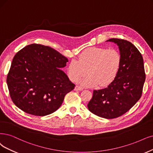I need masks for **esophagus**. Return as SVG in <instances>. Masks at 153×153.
I'll return each mask as SVG.
<instances>
[{"mask_svg": "<svg viewBox=\"0 0 153 153\" xmlns=\"http://www.w3.org/2000/svg\"><path fill=\"white\" fill-rule=\"evenodd\" d=\"M75 90H76V91H82V90H83V88L80 87L79 86H76Z\"/></svg>", "mask_w": 153, "mask_h": 153, "instance_id": "1", "label": "esophagus"}]
</instances>
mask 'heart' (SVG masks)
Masks as SVG:
<instances>
[{"label": "heart", "instance_id": "heart-1", "mask_svg": "<svg viewBox=\"0 0 153 153\" xmlns=\"http://www.w3.org/2000/svg\"><path fill=\"white\" fill-rule=\"evenodd\" d=\"M122 56L116 48L89 47L84 50L77 60H72L67 67L70 80L76 82L86 73L80 82L85 86L104 87L109 85L117 76Z\"/></svg>", "mask_w": 153, "mask_h": 153}]
</instances>
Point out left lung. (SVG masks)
<instances>
[{
  "label": "left lung",
  "instance_id": "8db88e82",
  "mask_svg": "<svg viewBox=\"0 0 153 153\" xmlns=\"http://www.w3.org/2000/svg\"><path fill=\"white\" fill-rule=\"evenodd\" d=\"M107 42L118 46L122 56L120 70L108 87L94 90L88 108L96 115L111 119L126 114L140 98L146 74L143 56L132 43L118 38Z\"/></svg>",
  "mask_w": 153,
  "mask_h": 153
}]
</instances>
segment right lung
<instances>
[{"instance_id": "add662e5", "label": "right lung", "mask_w": 153, "mask_h": 153, "mask_svg": "<svg viewBox=\"0 0 153 153\" xmlns=\"http://www.w3.org/2000/svg\"><path fill=\"white\" fill-rule=\"evenodd\" d=\"M68 59L48 46L33 43L17 53L7 77L10 97L21 110L35 116L52 114L74 89L61 70Z\"/></svg>"}]
</instances>
